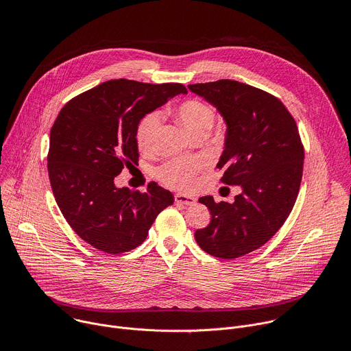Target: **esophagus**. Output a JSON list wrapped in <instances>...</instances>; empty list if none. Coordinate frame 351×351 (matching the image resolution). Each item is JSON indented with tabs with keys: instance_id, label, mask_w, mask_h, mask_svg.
<instances>
[{
	"instance_id": "1",
	"label": "esophagus",
	"mask_w": 351,
	"mask_h": 351,
	"mask_svg": "<svg viewBox=\"0 0 351 351\" xmlns=\"http://www.w3.org/2000/svg\"><path fill=\"white\" fill-rule=\"evenodd\" d=\"M175 202L179 204L184 206H193L195 203V198L191 195H184V194H175Z\"/></svg>"
}]
</instances>
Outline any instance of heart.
Listing matches in <instances>:
<instances>
[{"label":"heart","instance_id":"b5f03b06","mask_svg":"<svg viewBox=\"0 0 351 351\" xmlns=\"http://www.w3.org/2000/svg\"><path fill=\"white\" fill-rule=\"evenodd\" d=\"M180 122L195 136L207 133L215 122V111L211 106L197 98H189L178 107ZM162 117L158 111L144 115L136 128V143L143 152H152L157 144ZM207 161L202 157L173 158L157 169L160 180L171 187L186 190L193 186L195 175L206 169Z\"/></svg>","mask_w":351,"mask_h":351}]
</instances>
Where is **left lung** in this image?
<instances>
[{"mask_svg": "<svg viewBox=\"0 0 351 351\" xmlns=\"http://www.w3.org/2000/svg\"><path fill=\"white\" fill-rule=\"evenodd\" d=\"M226 122L221 182L240 186L234 203L198 198L211 213L194 233L206 253L233 260L264 245L293 210L303 176L304 147L294 118L275 95L236 80L189 84Z\"/></svg>", "mask_w": 351, "mask_h": 351, "instance_id": "8db88e82", "label": "left lung"}]
</instances>
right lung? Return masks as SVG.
Wrapping results in <instances>:
<instances>
[{"label": "right lung", "mask_w": 351, "mask_h": 351, "mask_svg": "<svg viewBox=\"0 0 351 351\" xmlns=\"http://www.w3.org/2000/svg\"><path fill=\"white\" fill-rule=\"evenodd\" d=\"M180 93H187L180 83L115 79L73 97L60 111L49 132V182L69 226L99 252L136 248L173 204L172 193L156 182L141 193L118 189L114 179L138 162L140 119Z\"/></svg>", "instance_id": "obj_1"}]
</instances>
